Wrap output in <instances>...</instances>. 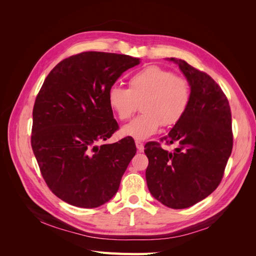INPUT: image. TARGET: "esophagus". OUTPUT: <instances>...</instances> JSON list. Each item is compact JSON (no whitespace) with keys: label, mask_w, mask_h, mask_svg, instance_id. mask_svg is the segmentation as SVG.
<instances>
[{"label":"esophagus","mask_w":256,"mask_h":256,"mask_svg":"<svg viewBox=\"0 0 256 256\" xmlns=\"http://www.w3.org/2000/svg\"><path fill=\"white\" fill-rule=\"evenodd\" d=\"M136 148H138V152H142L144 150V144H143L142 142H140V141H136Z\"/></svg>","instance_id":"34e87169"}]
</instances>
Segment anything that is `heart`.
Instances as JSON below:
<instances>
[{
    "instance_id": "heart-1",
    "label": "heart",
    "mask_w": 256,
    "mask_h": 256,
    "mask_svg": "<svg viewBox=\"0 0 256 256\" xmlns=\"http://www.w3.org/2000/svg\"><path fill=\"white\" fill-rule=\"evenodd\" d=\"M191 99L187 80L159 66H148L129 79L128 88L112 86L108 102L120 120H126L141 104L143 114L122 128V134L136 140H145L160 126H173L180 122Z\"/></svg>"
}]
</instances>
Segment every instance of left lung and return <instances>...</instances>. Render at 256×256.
<instances>
[{
  "instance_id": "8db88e82",
  "label": "left lung",
  "mask_w": 256,
  "mask_h": 256,
  "mask_svg": "<svg viewBox=\"0 0 256 256\" xmlns=\"http://www.w3.org/2000/svg\"><path fill=\"white\" fill-rule=\"evenodd\" d=\"M166 60L186 76L191 99L182 118L161 138L166 144L176 143V148L168 152L158 142L145 145V176L154 198L182 209L207 198L221 182L233 148L232 114L226 96L210 76L184 60Z\"/></svg>"
}]
</instances>
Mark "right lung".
Returning <instances> with one entry per match:
<instances>
[{"label": "right lung", "instance_id": "1", "mask_svg": "<svg viewBox=\"0 0 256 256\" xmlns=\"http://www.w3.org/2000/svg\"><path fill=\"white\" fill-rule=\"evenodd\" d=\"M140 58L88 51L54 67L38 92L30 143L50 190L82 208L102 206L116 194L136 152L132 138L98 146L118 129L108 92Z\"/></svg>", "mask_w": 256, "mask_h": 256}]
</instances>
